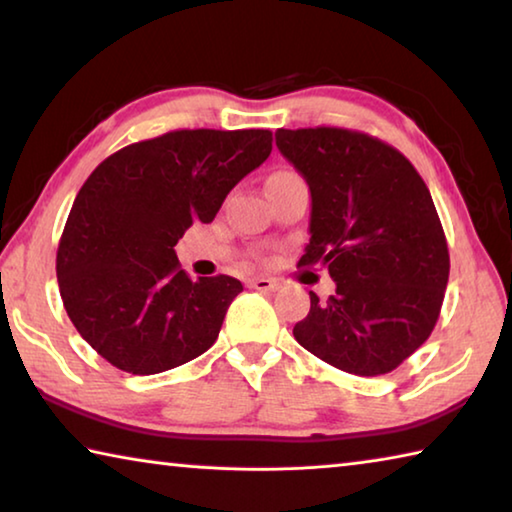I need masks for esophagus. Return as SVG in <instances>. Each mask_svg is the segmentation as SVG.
Instances as JSON below:
<instances>
[{
  "instance_id": "34e87169",
  "label": "esophagus",
  "mask_w": 512,
  "mask_h": 512,
  "mask_svg": "<svg viewBox=\"0 0 512 512\" xmlns=\"http://www.w3.org/2000/svg\"><path fill=\"white\" fill-rule=\"evenodd\" d=\"M280 287H282L280 280H273V277H253V280H248V289H255L262 293H275Z\"/></svg>"
}]
</instances>
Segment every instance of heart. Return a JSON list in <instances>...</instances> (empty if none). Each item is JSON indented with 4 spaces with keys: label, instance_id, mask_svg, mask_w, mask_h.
Listing matches in <instances>:
<instances>
[{
    "label": "heart",
    "instance_id": "b5f03b06",
    "mask_svg": "<svg viewBox=\"0 0 512 512\" xmlns=\"http://www.w3.org/2000/svg\"><path fill=\"white\" fill-rule=\"evenodd\" d=\"M287 173H293V171H277V173H273V176H287Z\"/></svg>",
    "mask_w": 512,
    "mask_h": 512
}]
</instances>
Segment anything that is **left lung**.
<instances>
[{
  "label": "left lung",
  "mask_w": 512,
  "mask_h": 512,
  "mask_svg": "<svg viewBox=\"0 0 512 512\" xmlns=\"http://www.w3.org/2000/svg\"><path fill=\"white\" fill-rule=\"evenodd\" d=\"M275 144L311 192V239L298 266H325L336 291H309L293 327L302 348L359 377L395 370L429 339L449 250L420 173L391 144L348 128H277Z\"/></svg>",
  "instance_id": "1"
}]
</instances>
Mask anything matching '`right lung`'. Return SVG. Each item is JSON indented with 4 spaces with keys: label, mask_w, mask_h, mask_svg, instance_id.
Returning <instances> with one entry per match:
<instances>
[{
    "label": "right lung",
    "mask_w": 512,
    "mask_h": 512,
    "mask_svg": "<svg viewBox=\"0 0 512 512\" xmlns=\"http://www.w3.org/2000/svg\"><path fill=\"white\" fill-rule=\"evenodd\" d=\"M271 142L264 128L171 131L124 146L85 180L56 275L69 320L112 366L158 375L212 348L244 287L230 275L192 280L173 246L189 225L214 221Z\"/></svg>",
    "instance_id": "1"
}]
</instances>
